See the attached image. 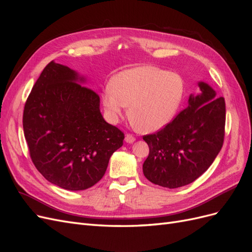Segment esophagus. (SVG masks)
I'll return each instance as SVG.
<instances>
[{
  "label": "esophagus",
  "mask_w": 252,
  "mask_h": 252,
  "mask_svg": "<svg viewBox=\"0 0 252 252\" xmlns=\"http://www.w3.org/2000/svg\"><path fill=\"white\" fill-rule=\"evenodd\" d=\"M125 141H126V143H128V144H132V143L135 141V138H134V136H133L132 134H126Z\"/></svg>",
  "instance_id": "34e87169"
}]
</instances>
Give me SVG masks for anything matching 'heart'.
Segmentation results:
<instances>
[{
	"label": "heart",
	"mask_w": 252,
	"mask_h": 252,
	"mask_svg": "<svg viewBox=\"0 0 252 252\" xmlns=\"http://www.w3.org/2000/svg\"><path fill=\"white\" fill-rule=\"evenodd\" d=\"M185 84L178 73L156 66H140L118 73L102 94L111 121L123 116L143 132H155L168 125L184 98Z\"/></svg>",
	"instance_id": "heart-1"
}]
</instances>
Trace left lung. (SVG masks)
I'll list each match as a JSON object with an SVG mask.
<instances>
[{
	"label": "left lung",
	"instance_id": "obj_1",
	"mask_svg": "<svg viewBox=\"0 0 252 252\" xmlns=\"http://www.w3.org/2000/svg\"><path fill=\"white\" fill-rule=\"evenodd\" d=\"M190 95L189 106L156 133L146 134L149 155L143 164L147 180L166 188H179L207 170L223 146L226 106L208 84Z\"/></svg>",
	"mask_w": 252,
	"mask_h": 252
}]
</instances>
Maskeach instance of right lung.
I'll return each mask as SVG.
<instances>
[{
  "mask_svg": "<svg viewBox=\"0 0 252 252\" xmlns=\"http://www.w3.org/2000/svg\"><path fill=\"white\" fill-rule=\"evenodd\" d=\"M83 82L70 68L51 61L33 85L23 113L35 168L52 184L72 191L87 189L103 178L111 155L125 138L103 119L100 96Z\"/></svg>",
  "mask_w": 252,
  "mask_h": 252,
  "instance_id": "1",
  "label": "right lung"
}]
</instances>
